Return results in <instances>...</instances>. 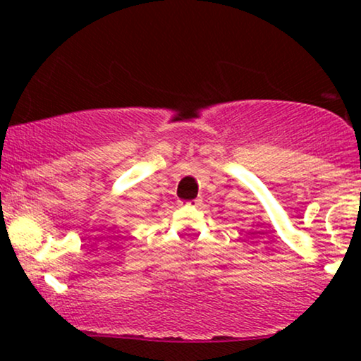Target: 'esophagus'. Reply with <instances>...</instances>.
I'll list each match as a JSON object with an SVG mask.
<instances>
[{
  "instance_id": "34e87169",
  "label": "esophagus",
  "mask_w": 361,
  "mask_h": 361,
  "mask_svg": "<svg viewBox=\"0 0 361 361\" xmlns=\"http://www.w3.org/2000/svg\"><path fill=\"white\" fill-rule=\"evenodd\" d=\"M200 199H194V200H189V202H180V205H187V207H199L200 205Z\"/></svg>"
}]
</instances>
